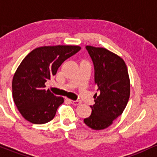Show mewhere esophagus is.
<instances>
[{
	"mask_svg": "<svg viewBox=\"0 0 157 157\" xmlns=\"http://www.w3.org/2000/svg\"><path fill=\"white\" fill-rule=\"evenodd\" d=\"M69 101L74 105H81V103H82V102L79 101H73V100H69Z\"/></svg>",
	"mask_w": 157,
	"mask_h": 157,
	"instance_id": "1",
	"label": "esophagus"
}]
</instances>
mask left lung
I'll return each mask as SVG.
<instances>
[{
  "label": "left lung",
  "mask_w": 157,
  "mask_h": 157,
  "mask_svg": "<svg viewBox=\"0 0 157 157\" xmlns=\"http://www.w3.org/2000/svg\"><path fill=\"white\" fill-rule=\"evenodd\" d=\"M93 60L95 83L100 91L95 94L92 113L84 119L93 130L108 128L126 107L130 97L131 83L128 68L120 56L103 47L86 46Z\"/></svg>",
  "instance_id": "obj_1"
}]
</instances>
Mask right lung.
I'll return each mask as SVG.
<instances>
[{
	"instance_id": "right-lung-1",
	"label": "right lung",
	"mask_w": 157,
	"mask_h": 157,
	"mask_svg": "<svg viewBox=\"0 0 157 157\" xmlns=\"http://www.w3.org/2000/svg\"><path fill=\"white\" fill-rule=\"evenodd\" d=\"M81 50L79 46L37 47L23 59L12 79V96L17 108L33 124L49 122L64 99L45 90V82L57 73L61 64Z\"/></svg>"
}]
</instances>
